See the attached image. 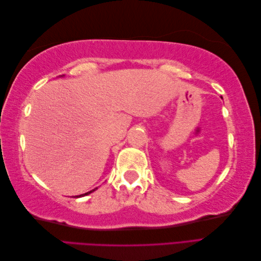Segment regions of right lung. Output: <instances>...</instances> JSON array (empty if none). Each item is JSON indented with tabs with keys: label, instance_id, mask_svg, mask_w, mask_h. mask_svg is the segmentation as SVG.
I'll return each instance as SVG.
<instances>
[{
	"label": "right lung",
	"instance_id": "1",
	"mask_svg": "<svg viewBox=\"0 0 261 261\" xmlns=\"http://www.w3.org/2000/svg\"><path fill=\"white\" fill-rule=\"evenodd\" d=\"M93 191H96V189H92V191H90V192H88V193H86V194H83V195H80V196H77V198H78V197H83V196H86V195H88V194L92 193Z\"/></svg>",
	"mask_w": 261,
	"mask_h": 261
}]
</instances>
